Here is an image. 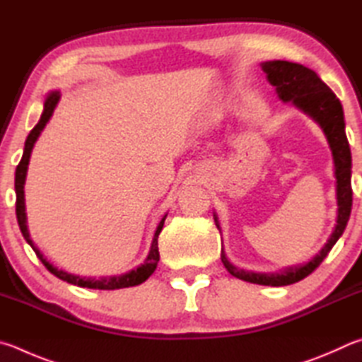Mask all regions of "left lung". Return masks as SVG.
<instances>
[{
	"label": "left lung",
	"instance_id": "8db88e82",
	"mask_svg": "<svg viewBox=\"0 0 362 362\" xmlns=\"http://www.w3.org/2000/svg\"><path fill=\"white\" fill-rule=\"evenodd\" d=\"M262 69L267 74L270 84L275 86L278 97L283 101H293L297 107L312 116L326 133L335 163V180H337V224H335L332 235L322 246L320 255H316L312 261L302 265V267L288 269L283 274L267 275L238 270L227 261L224 251L221 252V261L230 275L243 281L265 284V286H288V284L303 280L313 270L318 269L345 230L353 205L351 152L345 133L344 110H341L340 100L335 97V93L320 79V76L313 69L299 65V63L284 60L265 62L262 63ZM214 221H216L219 229L218 219L214 218Z\"/></svg>",
	"mask_w": 362,
	"mask_h": 362
}]
</instances>
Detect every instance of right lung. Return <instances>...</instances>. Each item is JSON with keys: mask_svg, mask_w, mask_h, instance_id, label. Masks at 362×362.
Wrapping results in <instances>:
<instances>
[{"mask_svg": "<svg viewBox=\"0 0 362 362\" xmlns=\"http://www.w3.org/2000/svg\"><path fill=\"white\" fill-rule=\"evenodd\" d=\"M59 98L60 95L59 92H52L47 97L46 103H44V111L41 114V119L40 122L36 124V127L33 130L30 132V135L27 136V141H25V149H23V156H22V160L18 162L17 165V170H16V214H17V223L18 227H21V232L23 238L27 240L28 245L33 248V251L36 252V256L41 259V262L46 265V269L50 272V274L55 275L57 278H60V280L66 281V283H71V284H78L81 288H90V289H122V288H130V286H136V284H141L143 281L148 280V278L154 274V270L157 267V262H158V243H157V238H158V233L162 232V227L165 223V218H167V214L162 218L160 223L157 226V230L154 233V238H152V245H151V251L148 257H146L144 264L139 265L136 270H132L129 274L125 275H120V276H110V278H101V280H92V278H79L76 275L71 274H66V272L55 269L52 264H49L46 259L42 257V255L40 252V250L36 248L31 242L30 238V233L27 229V213H25V197H23V185H25V177H27V170H28V162H30V154H31V149H33L35 141L40 136V133L42 132L44 127H46L47 120L52 116V112L55 110L57 103H59Z\"/></svg>", "mask_w": 362, "mask_h": 362, "instance_id": "1", "label": "right lung"}]
</instances>
